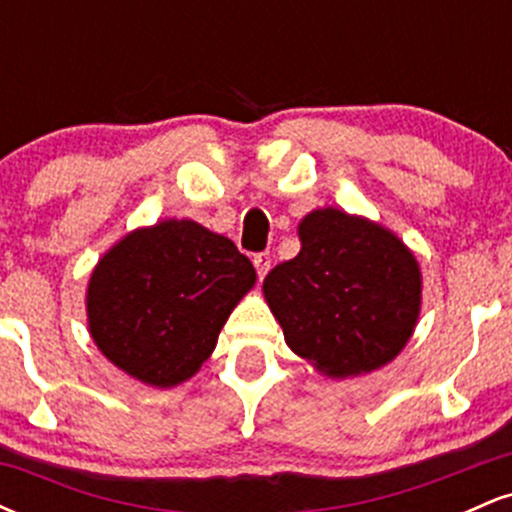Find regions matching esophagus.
<instances>
[{
	"mask_svg": "<svg viewBox=\"0 0 512 512\" xmlns=\"http://www.w3.org/2000/svg\"><path fill=\"white\" fill-rule=\"evenodd\" d=\"M252 264H255L257 276L264 279V274H267L269 267H272V257H269V252H257V255L252 257Z\"/></svg>",
	"mask_w": 512,
	"mask_h": 512,
	"instance_id": "obj_1",
	"label": "esophagus"
}]
</instances>
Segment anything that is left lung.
Instances as JSON below:
<instances>
[{
  "instance_id": "obj_1",
  "label": "left lung",
  "mask_w": 512,
  "mask_h": 512,
  "mask_svg": "<svg viewBox=\"0 0 512 512\" xmlns=\"http://www.w3.org/2000/svg\"><path fill=\"white\" fill-rule=\"evenodd\" d=\"M298 236L301 252L262 286L286 344L332 378L390 363L419 317L414 255L395 233L332 207L305 216Z\"/></svg>"
}]
</instances>
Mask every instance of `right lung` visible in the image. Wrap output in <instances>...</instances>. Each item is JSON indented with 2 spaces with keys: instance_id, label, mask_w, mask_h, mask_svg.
Listing matches in <instances>:
<instances>
[{
  "instance_id": "add662e5",
  "label": "right lung",
  "mask_w": 512,
  "mask_h": 512,
  "mask_svg": "<svg viewBox=\"0 0 512 512\" xmlns=\"http://www.w3.org/2000/svg\"><path fill=\"white\" fill-rule=\"evenodd\" d=\"M255 267L228 238L195 221H161L122 238L86 293L93 342L117 368L154 387L195 375Z\"/></svg>"
}]
</instances>
